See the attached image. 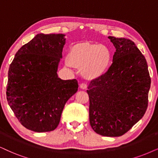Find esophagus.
I'll return each mask as SVG.
<instances>
[{"instance_id":"1","label":"esophagus","mask_w":158,"mask_h":158,"mask_svg":"<svg viewBox=\"0 0 158 158\" xmlns=\"http://www.w3.org/2000/svg\"><path fill=\"white\" fill-rule=\"evenodd\" d=\"M79 87H80L81 89H87V84H85V83H81V85H80V86H79Z\"/></svg>"}]
</instances>
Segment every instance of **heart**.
Returning <instances> with one entry per match:
<instances>
[{
  "label": "heart",
  "instance_id": "obj_1",
  "mask_svg": "<svg viewBox=\"0 0 158 158\" xmlns=\"http://www.w3.org/2000/svg\"><path fill=\"white\" fill-rule=\"evenodd\" d=\"M111 60V51L105 46L79 43L71 47L65 65L82 70L84 77L93 80L99 79L107 72Z\"/></svg>",
  "mask_w": 158,
  "mask_h": 158
}]
</instances>
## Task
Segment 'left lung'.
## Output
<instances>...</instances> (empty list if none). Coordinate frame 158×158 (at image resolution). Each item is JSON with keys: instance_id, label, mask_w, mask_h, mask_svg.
Masks as SVG:
<instances>
[{"instance_id": "obj_1", "label": "left lung", "mask_w": 158, "mask_h": 158, "mask_svg": "<svg viewBox=\"0 0 158 158\" xmlns=\"http://www.w3.org/2000/svg\"><path fill=\"white\" fill-rule=\"evenodd\" d=\"M108 38L116 52L107 72L88 86L89 123L98 134L117 137L144 115L151 79L144 56L133 41Z\"/></svg>"}]
</instances>
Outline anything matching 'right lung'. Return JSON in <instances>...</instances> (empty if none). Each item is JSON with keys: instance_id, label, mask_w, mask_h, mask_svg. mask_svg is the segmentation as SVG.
I'll use <instances>...</instances> for the list:
<instances>
[{"instance_id": "obj_1", "label": "right lung", "mask_w": 158, "mask_h": 158, "mask_svg": "<svg viewBox=\"0 0 158 158\" xmlns=\"http://www.w3.org/2000/svg\"><path fill=\"white\" fill-rule=\"evenodd\" d=\"M64 34L40 33L16 53L8 73L6 98L24 127L35 132L54 131L68 100L78 90L77 79L57 76Z\"/></svg>"}]
</instances>
